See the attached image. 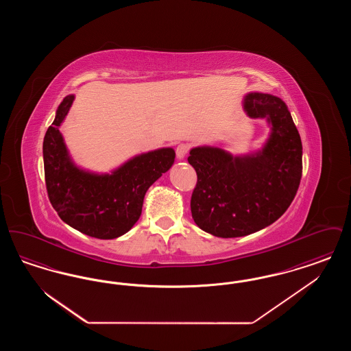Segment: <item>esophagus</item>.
Listing matches in <instances>:
<instances>
[{
	"instance_id": "34e87169",
	"label": "esophagus",
	"mask_w": 351,
	"mask_h": 351,
	"mask_svg": "<svg viewBox=\"0 0 351 351\" xmlns=\"http://www.w3.org/2000/svg\"><path fill=\"white\" fill-rule=\"evenodd\" d=\"M188 151H189V145L188 143L178 145V147H176V156H178V159H183L184 156L188 154Z\"/></svg>"
}]
</instances>
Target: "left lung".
Returning a JSON list of instances; mask_svg holds the SVG:
<instances>
[{
  "mask_svg": "<svg viewBox=\"0 0 351 351\" xmlns=\"http://www.w3.org/2000/svg\"><path fill=\"white\" fill-rule=\"evenodd\" d=\"M243 109L272 126L265 147L233 156L219 147L191 150L197 184L191 199L196 225L221 238L243 237L274 223L295 199L302 173V145L291 113L276 96L249 93Z\"/></svg>",
  "mask_w": 351,
  "mask_h": 351,
  "instance_id": "8db88e82",
  "label": "left lung"
}]
</instances>
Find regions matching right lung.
Here are the masks:
<instances>
[{
	"label": "right lung",
	"mask_w": 351,
	"mask_h": 351,
	"mask_svg": "<svg viewBox=\"0 0 351 351\" xmlns=\"http://www.w3.org/2000/svg\"><path fill=\"white\" fill-rule=\"evenodd\" d=\"M73 100V95L64 97L45 135L49 199L71 228L99 239H113L128 233L139 219L147 189L173 165L175 151L167 147L141 154L112 173L76 167L59 132Z\"/></svg>",
	"instance_id": "1"
}]
</instances>
